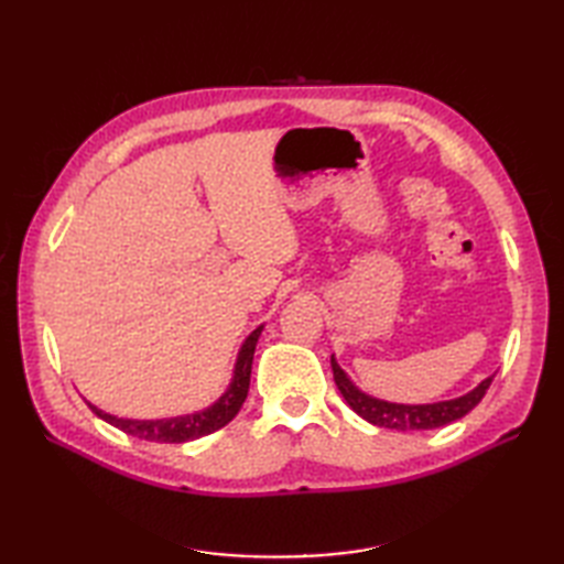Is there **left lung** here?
<instances>
[{
	"mask_svg": "<svg viewBox=\"0 0 564 564\" xmlns=\"http://www.w3.org/2000/svg\"><path fill=\"white\" fill-rule=\"evenodd\" d=\"M332 370H334V382H337L346 404H349L358 416H364L366 422L376 426L394 429V431H424V429H438L451 422H458L460 416H465L467 412L480 404V400L485 398V392L489 390V386H492V378H495V376L485 378L475 390L455 400H443L434 404H398V402L370 398V394L358 390L349 380V376L339 368V364L334 361V356H332Z\"/></svg>",
	"mask_w": 564,
	"mask_h": 564,
	"instance_id": "8db88e82",
	"label": "left lung"
}]
</instances>
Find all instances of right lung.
Listing matches in <instances>:
<instances>
[{"label":"right lung","instance_id":"1","mask_svg":"<svg viewBox=\"0 0 564 564\" xmlns=\"http://www.w3.org/2000/svg\"><path fill=\"white\" fill-rule=\"evenodd\" d=\"M261 329L263 327H257L245 339L242 349H239V354H237L235 376H232L230 388H227L223 398L215 404H210L208 410L184 414V416H170V419H123V416L106 414L99 410V406L89 404L91 412L101 416L104 422H109L111 426L126 431V434L145 438V441L186 443V441H194L200 436H208V434H213V431H218L225 424H230L237 416L239 406H242L247 400L251 361H254V349H257V341L261 337Z\"/></svg>","mask_w":564,"mask_h":564}]
</instances>
